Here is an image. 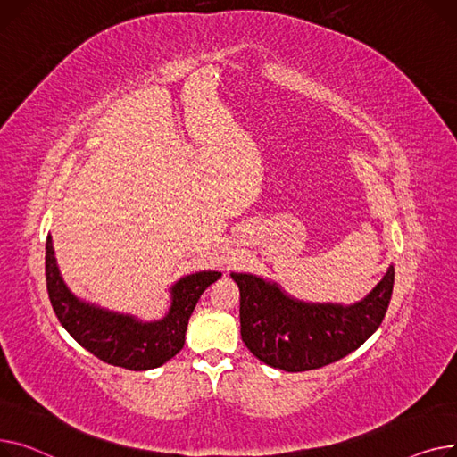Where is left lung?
I'll return each mask as SVG.
<instances>
[{
    "mask_svg": "<svg viewBox=\"0 0 457 457\" xmlns=\"http://www.w3.org/2000/svg\"><path fill=\"white\" fill-rule=\"evenodd\" d=\"M239 287L241 339L263 363L303 372L334 363L361 346L386 317L395 270L361 303L308 304L295 301L271 282L232 273Z\"/></svg>",
    "mask_w": 457,
    "mask_h": 457,
    "instance_id": "obj_1",
    "label": "left lung"
}]
</instances>
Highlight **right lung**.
Listing matches in <instances>:
<instances>
[{
	"label": "right lung",
	"instance_id": "right-lung-1",
	"mask_svg": "<svg viewBox=\"0 0 457 457\" xmlns=\"http://www.w3.org/2000/svg\"><path fill=\"white\" fill-rule=\"evenodd\" d=\"M221 277L203 271L180 278L171 287V308L162 320H142L106 312L79 301L66 287L53 253V241H46V282L53 310L70 336L94 356L129 370H147L171 360L184 346L190 315L203 291Z\"/></svg>",
	"mask_w": 457,
	"mask_h": 457
}]
</instances>
